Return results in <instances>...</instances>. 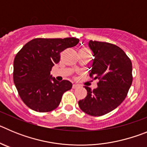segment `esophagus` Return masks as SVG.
<instances>
[{
  "label": "esophagus",
  "instance_id": "1",
  "mask_svg": "<svg viewBox=\"0 0 147 147\" xmlns=\"http://www.w3.org/2000/svg\"><path fill=\"white\" fill-rule=\"evenodd\" d=\"M79 87H80V85H77V84H74V85H73V87H72V88H74V89H76V88H79Z\"/></svg>",
  "mask_w": 147,
  "mask_h": 147
}]
</instances>
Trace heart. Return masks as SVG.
I'll use <instances>...</instances> for the list:
<instances>
[{
	"label": "heart",
	"instance_id": "b5f03b06",
	"mask_svg": "<svg viewBox=\"0 0 147 147\" xmlns=\"http://www.w3.org/2000/svg\"><path fill=\"white\" fill-rule=\"evenodd\" d=\"M81 50H88V49H85V48H84V49H82Z\"/></svg>",
	"mask_w": 147,
	"mask_h": 147
}]
</instances>
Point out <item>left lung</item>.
<instances>
[{"mask_svg": "<svg viewBox=\"0 0 147 147\" xmlns=\"http://www.w3.org/2000/svg\"><path fill=\"white\" fill-rule=\"evenodd\" d=\"M93 53L90 76L98 80L96 89L85 86L87 96L78 104L83 112L100 116L111 112L122 103L132 82V66L121 49L109 42L90 40Z\"/></svg>", "mask_w": 147, "mask_h": 147, "instance_id": "1", "label": "left lung"}]
</instances>
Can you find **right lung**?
<instances>
[{
	"mask_svg": "<svg viewBox=\"0 0 147 147\" xmlns=\"http://www.w3.org/2000/svg\"><path fill=\"white\" fill-rule=\"evenodd\" d=\"M79 39L36 38L27 42L16 54L13 79L23 102L30 109L49 112L59 106L63 93L72 88L67 80L58 82L51 71L65 49L77 45Z\"/></svg>",
	"mask_w": 147,
	"mask_h": 147,
	"instance_id": "1",
	"label": "right lung"
}]
</instances>
